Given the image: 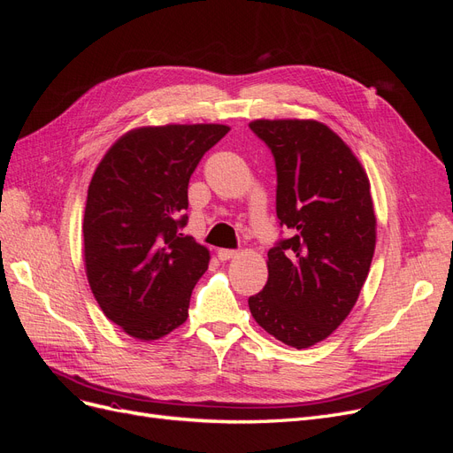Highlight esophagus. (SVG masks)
I'll use <instances>...</instances> for the list:
<instances>
[{"label":"esophagus","mask_w":453,"mask_h":453,"mask_svg":"<svg viewBox=\"0 0 453 453\" xmlns=\"http://www.w3.org/2000/svg\"><path fill=\"white\" fill-rule=\"evenodd\" d=\"M217 257L221 258V260H230V258L238 257V251H236V250H219V251H217Z\"/></svg>","instance_id":"esophagus-1"}]
</instances>
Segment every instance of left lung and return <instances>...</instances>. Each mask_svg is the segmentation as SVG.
Instances as JSON below:
<instances>
[{
    "instance_id": "obj_1",
    "label": "left lung",
    "mask_w": 453,
    "mask_h": 453,
    "mask_svg": "<svg viewBox=\"0 0 453 453\" xmlns=\"http://www.w3.org/2000/svg\"><path fill=\"white\" fill-rule=\"evenodd\" d=\"M250 128L276 160V213L291 234L268 251V281L250 310L268 334L304 349L348 318L368 276L376 248L368 175L323 122L258 119Z\"/></svg>"
}]
</instances>
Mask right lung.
<instances>
[{
    "label": "right lung",
    "instance_id": "1",
    "mask_svg": "<svg viewBox=\"0 0 453 453\" xmlns=\"http://www.w3.org/2000/svg\"><path fill=\"white\" fill-rule=\"evenodd\" d=\"M225 125L143 127L119 138L96 168L83 219L88 285L107 319L132 338L183 325L210 251L187 225L188 180Z\"/></svg>",
    "mask_w": 453,
    "mask_h": 453
}]
</instances>
